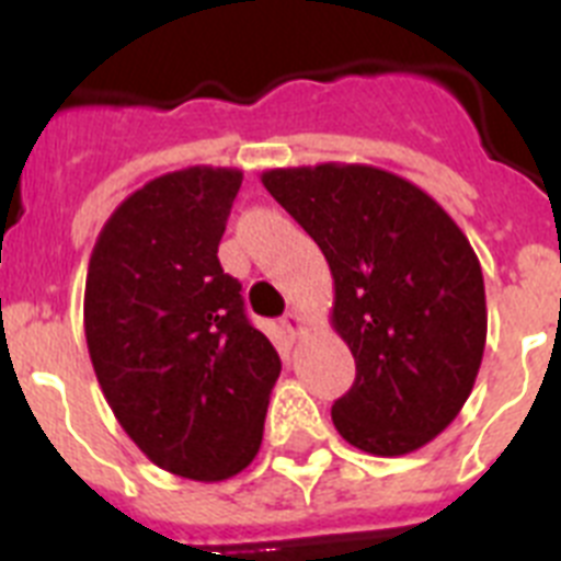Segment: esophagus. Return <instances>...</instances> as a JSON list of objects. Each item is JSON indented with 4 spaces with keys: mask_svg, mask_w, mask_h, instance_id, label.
I'll return each mask as SVG.
<instances>
[{
    "mask_svg": "<svg viewBox=\"0 0 561 561\" xmlns=\"http://www.w3.org/2000/svg\"><path fill=\"white\" fill-rule=\"evenodd\" d=\"M280 325H284V331L291 336V340H295V336H300V334H304V331H306V317H304V311L291 309L289 314H286L284 320H280Z\"/></svg>",
    "mask_w": 561,
    "mask_h": 561,
    "instance_id": "esophagus-1",
    "label": "esophagus"
}]
</instances>
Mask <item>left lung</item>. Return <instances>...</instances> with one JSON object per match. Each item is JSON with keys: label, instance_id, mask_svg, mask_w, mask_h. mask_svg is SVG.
Listing matches in <instances>:
<instances>
[{"label": "left lung", "instance_id": "1", "mask_svg": "<svg viewBox=\"0 0 561 561\" xmlns=\"http://www.w3.org/2000/svg\"><path fill=\"white\" fill-rule=\"evenodd\" d=\"M261 182L331 266V323L356 362L331 408L336 433L381 458L430 444L472 393L485 348L469 238L433 196L374 165L275 168Z\"/></svg>", "mask_w": 561, "mask_h": 561}]
</instances>
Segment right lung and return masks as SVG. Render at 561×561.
I'll return each mask as SVG.
<instances>
[{
  "label": "right lung",
  "mask_w": 561,
  "mask_h": 561,
  "mask_svg": "<svg viewBox=\"0 0 561 561\" xmlns=\"http://www.w3.org/2000/svg\"><path fill=\"white\" fill-rule=\"evenodd\" d=\"M236 168L193 165L134 191L89 257L83 329L108 408L171 474L225 480L264 438L280 356L219 264Z\"/></svg>",
  "instance_id": "add662e5"
}]
</instances>
